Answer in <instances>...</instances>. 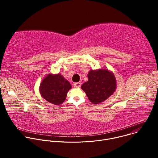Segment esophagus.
<instances>
[{
	"label": "esophagus",
	"instance_id": "34e87169",
	"mask_svg": "<svg viewBox=\"0 0 158 158\" xmlns=\"http://www.w3.org/2000/svg\"><path fill=\"white\" fill-rule=\"evenodd\" d=\"M81 82H76L74 84V87L76 88H78L81 87Z\"/></svg>",
	"mask_w": 158,
	"mask_h": 158
}]
</instances>
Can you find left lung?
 <instances>
[{
  "instance_id": "left-lung-1",
  "label": "left lung",
  "mask_w": 158,
  "mask_h": 158,
  "mask_svg": "<svg viewBox=\"0 0 158 158\" xmlns=\"http://www.w3.org/2000/svg\"><path fill=\"white\" fill-rule=\"evenodd\" d=\"M88 81L81 89L89 100L94 104L104 102L116 91L117 82L114 73L107 69L89 71Z\"/></svg>"
}]
</instances>
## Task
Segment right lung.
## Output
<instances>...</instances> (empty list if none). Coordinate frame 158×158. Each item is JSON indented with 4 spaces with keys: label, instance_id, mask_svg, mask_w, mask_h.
<instances>
[{
    "label": "right lung",
    "instance_id": "add662e5",
    "mask_svg": "<svg viewBox=\"0 0 158 158\" xmlns=\"http://www.w3.org/2000/svg\"><path fill=\"white\" fill-rule=\"evenodd\" d=\"M71 88L70 82L60 74H49L40 82L39 92L41 96L49 102L60 105L64 102Z\"/></svg>",
    "mask_w": 158,
    "mask_h": 158
}]
</instances>
